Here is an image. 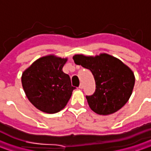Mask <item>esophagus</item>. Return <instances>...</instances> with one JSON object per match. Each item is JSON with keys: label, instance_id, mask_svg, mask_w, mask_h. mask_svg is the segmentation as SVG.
Wrapping results in <instances>:
<instances>
[{"label": "esophagus", "instance_id": "obj_1", "mask_svg": "<svg viewBox=\"0 0 151 151\" xmlns=\"http://www.w3.org/2000/svg\"><path fill=\"white\" fill-rule=\"evenodd\" d=\"M83 88H84V85H83V84H80V85H79V88L82 89Z\"/></svg>", "mask_w": 151, "mask_h": 151}]
</instances>
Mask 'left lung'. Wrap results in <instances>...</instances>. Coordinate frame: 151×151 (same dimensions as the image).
<instances>
[{"label": "left lung", "instance_id": "1", "mask_svg": "<svg viewBox=\"0 0 151 151\" xmlns=\"http://www.w3.org/2000/svg\"><path fill=\"white\" fill-rule=\"evenodd\" d=\"M74 63L91 70L96 91L86 96L89 107L100 115L119 110L128 102L135 85L133 72L120 59L103 53L96 56L75 55Z\"/></svg>", "mask_w": 151, "mask_h": 151}]
</instances>
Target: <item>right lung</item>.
Listing matches in <instances>:
<instances>
[{
  "mask_svg": "<svg viewBox=\"0 0 151 151\" xmlns=\"http://www.w3.org/2000/svg\"><path fill=\"white\" fill-rule=\"evenodd\" d=\"M67 59L50 55L33 63L22 73V85L26 96L41 111L55 114L63 110L75 87L70 76L63 71Z\"/></svg>",
  "mask_w": 151,
  "mask_h": 151,
  "instance_id": "obj_1",
  "label": "right lung"
}]
</instances>
